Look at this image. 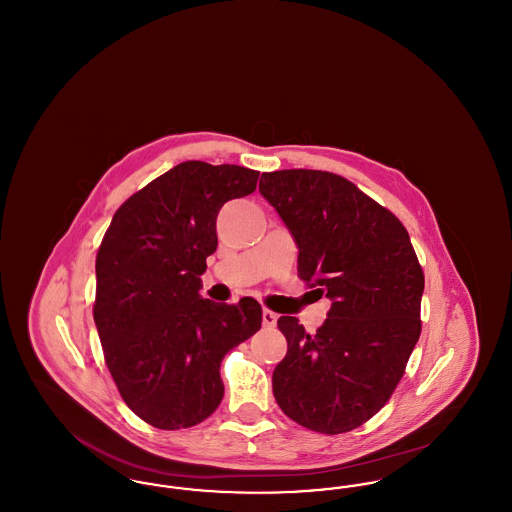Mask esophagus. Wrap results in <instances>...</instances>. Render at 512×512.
I'll return each instance as SVG.
<instances>
[{
	"label": "esophagus",
	"instance_id": "esophagus-1",
	"mask_svg": "<svg viewBox=\"0 0 512 512\" xmlns=\"http://www.w3.org/2000/svg\"><path fill=\"white\" fill-rule=\"evenodd\" d=\"M276 320H278L276 313H272V311H268V309L263 311V324H265L267 328H274V326H276Z\"/></svg>",
	"mask_w": 512,
	"mask_h": 512
}]
</instances>
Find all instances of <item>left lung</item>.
<instances>
[{
    "label": "left lung",
    "instance_id": "left-lung-1",
    "mask_svg": "<svg viewBox=\"0 0 512 512\" xmlns=\"http://www.w3.org/2000/svg\"><path fill=\"white\" fill-rule=\"evenodd\" d=\"M259 192L299 249V278L332 301L315 334L278 318L288 353L272 372L276 403L313 432H349L386 405L420 336L424 274L411 238L332 172H263Z\"/></svg>",
    "mask_w": 512,
    "mask_h": 512
}]
</instances>
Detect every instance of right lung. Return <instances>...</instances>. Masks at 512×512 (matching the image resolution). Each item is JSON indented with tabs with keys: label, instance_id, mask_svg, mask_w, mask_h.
<instances>
[{
	"label": "right lung",
	"instance_id": "obj_1",
	"mask_svg": "<svg viewBox=\"0 0 512 512\" xmlns=\"http://www.w3.org/2000/svg\"><path fill=\"white\" fill-rule=\"evenodd\" d=\"M257 178L238 165L180 163L128 197L105 232L99 340L124 403L155 428H190L215 413L224 355L261 328L253 297L226 305L199 295L220 207L253 194Z\"/></svg>",
	"mask_w": 512,
	"mask_h": 512
}]
</instances>
